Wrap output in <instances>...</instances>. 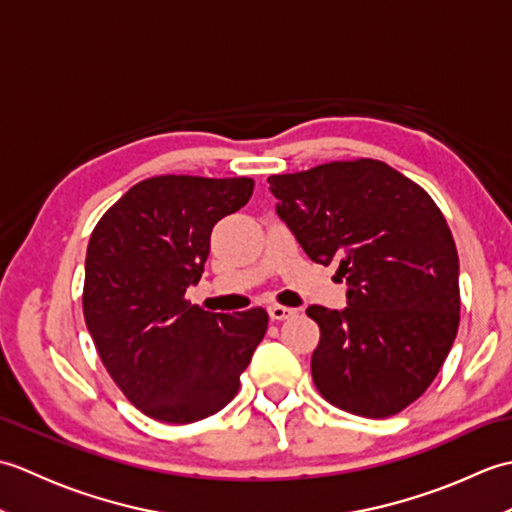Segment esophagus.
<instances>
[{
    "label": "esophagus",
    "mask_w": 512,
    "mask_h": 512,
    "mask_svg": "<svg viewBox=\"0 0 512 512\" xmlns=\"http://www.w3.org/2000/svg\"><path fill=\"white\" fill-rule=\"evenodd\" d=\"M268 314H270V319H273V321H284V319L295 317L297 310H295V308L279 306V303H275V306H270V308H268Z\"/></svg>",
    "instance_id": "34e87169"
}]
</instances>
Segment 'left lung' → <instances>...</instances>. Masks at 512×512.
Instances as JSON below:
<instances>
[{
    "label": "left lung",
    "instance_id": "left-lung-1",
    "mask_svg": "<svg viewBox=\"0 0 512 512\" xmlns=\"http://www.w3.org/2000/svg\"><path fill=\"white\" fill-rule=\"evenodd\" d=\"M277 213L317 264H339L347 308L310 306L321 339L312 380L334 407L389 418L418 400L460 325L451 228L416 182L380 160L270 176Z\"/></svg>",
    "mask_w": 512,
    "mask_h": 512
}]
</instances>
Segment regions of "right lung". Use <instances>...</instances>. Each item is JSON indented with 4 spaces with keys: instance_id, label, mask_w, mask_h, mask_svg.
Listing matches in <instances>:
<instances>
[{
    "instance_id": "1",
    "label": "right lung",
    "mask_w": 512,
    "mask_h": 512,
    "mask_svg": "<svg viewBox=\"0 0 512 512\" xmlns=\"http://www.w3.org/2000/svg\"><path fill=\"white\" fill-rule=\"evenodd\" d=\"M250 178L154 176L94 226L83 317L101 361L145 416L187 424L231 402L264 339L268 312H206L184 299L209 257L211 231L253 195Z\"/></svg>"
}]
</instances>
